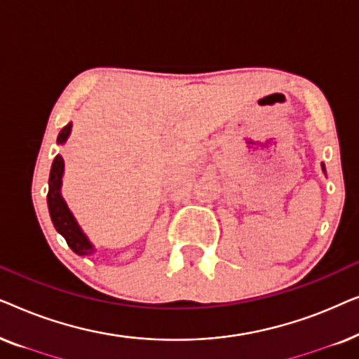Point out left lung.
I'll use <instances>...</instances> for the list:
<instances>
[{"label": "left lung", "mask_w": 359, "mask_h": 359, "mask_svg": "<svg viewBox=\"0 0 359 359\" xmlns=\"http://www.w3.org/2000/svg\"><path fill=\"white\" fill-rule=\"evenodd\" d=\"M323 170H325V168H323Z\"/></svg>", "instance_id": "1"}]
</instances>
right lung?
Returning <instances> with one entry per match:
<instances>
[{
  "label": "right lung",
  "mask_w": 359,
  "mask_h": 359,
  "mask_svg": "<svg viewBox=\"0 0 359 359\" xmlns=\"http://www.w3.org/2000/svg\"><path fill=\"white\" fill-rule=\"evenodd\" d=\"M72 130V124L65 126L58 134V144H63L68 139ZM62 176H63V158L60 155L55 156L52 163L50 170V178H48V194H47V203L48 210H50L52 222L55 225L57 232L63 235V238L67 240L68 247H70L76 255H90L95 252L93 245L88 242L86 235L81 232L80 225L76 224L75 217L70 212V209L67 208L65 201H63L60 194V186H62Z\"/></svg>",
  "instance_id": "add662e5"
}]
</instances>
